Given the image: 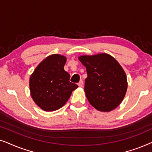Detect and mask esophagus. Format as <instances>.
<instances>
[{"mask_svg":"<svg viewBox=\"0 0 152 152\" xmlns=\"http://www.w3.org/2000/svg\"><path fill=\"white\" fill-rule=\"evenodd\" d=\"M78 86L80 87H82L83 86V81L81 80L80 81V82L78 83Z\"/></svg>","mask_w":152,"mask_h":152,"instance_id":"esophagus-1","label":"esophagus"}]
</instances>
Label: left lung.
I'll use <instances>...</instances> for the list:
<instances>
[{
	"mask_svg": "<svg viewBox=\"0 0 152 152\" xmlns=\"http://www.w3.org/2000/svg\"><path fill=\"white\" fill-rule=\"evenodd\" d=\"M86 68L84 91L91 105L108 112L121 103L127 89L124 70L111 55L102 53L79 57Z\"/></svg>",
	"mask_w": 152,
	"mask_h": 152,
	"instance_id": "obj_1",
	"label": "left lung"
}]
</instances>
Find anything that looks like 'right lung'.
<instances>
[{
  "label": "right lung",
  "mask_w": 152,
  "mask_h": 152,
  "mask_svg": "<svg viewBox=\"0 0 152 152\" xmlns=\"http://www.w3.org/2000/svg\"><path fill=\"white\" fill-rule=\"evenodd\" d=\"M66 58L52 55L41 62L30 79L31 95L41 109L53 111L60 109L78 86L70 82V75L64 70Z\"/></svg>",
  "instance_id": "obj_1"
}]
</instances>
